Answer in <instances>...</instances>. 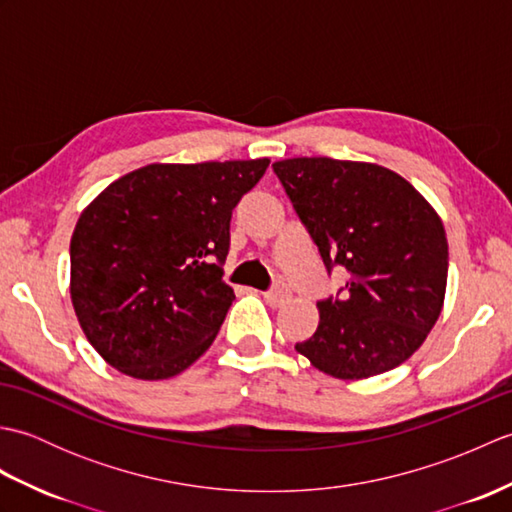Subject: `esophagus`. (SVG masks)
I'll list each match as a JSON object with an SVG mask.
<instances>
[{"label": "esophagus", "mask_w": 512, "mask_h": 512, "mask_svg": "<svg viewBox=\"0 0 512 512\" xmlns=\"http://www.w3.org/2000/svg\"><path fill=\"white\" fill-rule=\"evenodd\" d=\"M264 299L270 303V306H284L286 301H290V290L284 284H277L273 290L264 292Z\"/></svg>", "instance_id": "34e87169"}]
</instances>
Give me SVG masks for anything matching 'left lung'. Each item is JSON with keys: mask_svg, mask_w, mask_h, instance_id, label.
Wrapping results in <instances>:
<instances>
[{"mask_svg": "<svg viewBox=\"0 0 512 512\" xmlns=\"http://www.w3.org/2000/svg\"><path fill=\"white\" fill-rule=\"evenodd\" d=\"M323 264L343 266L341 297L319 301V328L297 343L319 372L361 380L405 363L436 325L449 244L436 209L374 162L288 158L273 165Z\"/></svg>", "mask_w": 512, "mask_h": 512, "instance_id": "8db88e82", "label": "left lung"}]
</instances>
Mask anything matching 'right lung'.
Wrapping results in <instances>:
<instances>
[{
    "label": "right lung",
    "instance_id": "right-lung-1",
    "mask_svg": "<svg viewBox=\"0 0 512 512\" xmlns=\"http://www.w3.org/2000/svg\"><path fill=\"white\" fill-rule=\"evenodd\" d=\"M268 165L154 162L85 206L70 242V297L105 363L165 380L209 350L235 299L222 281L231 213Z\"/></svg>",
    "mask_w": 512,
    "mask_h": 512
}]
</instances>
